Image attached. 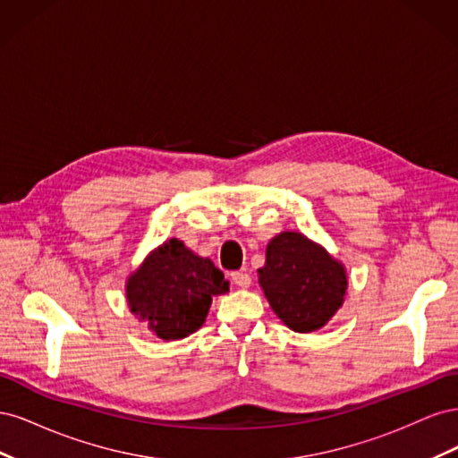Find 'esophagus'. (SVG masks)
Masks as SVG:
<instances>
[{
    "mask_svg": "<svg viewBox=\"0 0 458 458\" xmlns=\"http://www.w3.org/2000/svg\"><path fill=\"white\" fill-rule=\"evenodd\" d=\"M231 279H233L234 284L241 286V288H248V286H250V283H252V276L248 275L246 271H234V273H231Z\"/></svg>",
    "mask_w": 458,
    "mask_h": 458,
    "instance_id": "1",
    "label": "esophagus"
}]
</instances>
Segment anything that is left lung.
Returning a JSON list of instances; mask_svg holds the SVG:
<instances>
[{
  "mask_svg": "<svg viewBox=\"0 0 458 458\" xmlns=\"http://www.w3.org/2000/svg\"><path fill=\"white\" fill-rule=\"evenodd\" d=\"M258 273L271 310L296 332L325 327L348 288L342 263L301 233L276 234L267 244L266 266Z\"/></svg>",
  "mask_w": 458,
  "mask_h": 458,
  "instance_id": "left-lung-1",
  "label": "left lung"
}]
</instances>
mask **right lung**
I'll return each mask as SVG.
<instances>
[{
    "label": "right lung",
    "mask_w": 458,
    "mask_h": 458,
    "mask_svg": "<svg viewBox=\"0 0 458 458\" xmlns=\"http://www.w3.org/2000/svg\"><path fill=\"white\" fill-rule=\"evenodd\" d=\"M227 290L224 273L177 239L152 252L126 286L131 313L162 340L185 338L200 328L212 296Z\"/></svg>",
    "instance_id": "add662e5"
}]
</instances>
